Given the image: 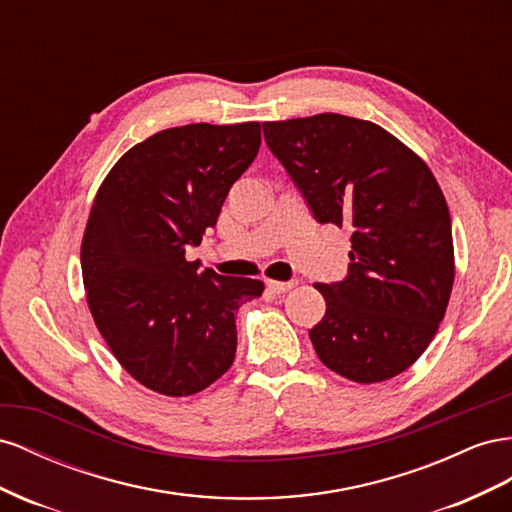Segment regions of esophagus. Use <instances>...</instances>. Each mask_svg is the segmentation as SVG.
<instances>
[{
    "label": "esophagus",
    "mask_w": 512,
    "mask_h": 512,
    "mask_svg": "<svg viewBox=\"0 0 512 512\" xmlns=\"http://www.w3.org/2000/svg\"><path fill=\"white\" fill-rule=\"evenodd\" d=\"M294 285H296L294 281H287V283H283V281H268L266 287L272 291V294L279 296V294H285V291H289Z\"/></svg>",
    "instance_id": "34e87169"
}]
</instances>
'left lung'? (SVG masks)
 <instances>
[{"mask_svg":"<svg viewBox=\"0 0 512 512\" xmlns=\"http://www.w3.org/2000/svg\"><path fill=\"white\" fill-rule=\"evenodd\" d=\"M264 139L315 221L354 229L345 279L315 285L326 300L309 330L319 360L358 384L410 369L455 281L450 214L433 173L384 128L339 113L266 122Z\"/></svg>","mask_w":512,"mask_h":512,"instance_id":"obj_1","label":"left lung"}]
</instances>
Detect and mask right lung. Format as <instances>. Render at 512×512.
<instances>
[{"label": "right lung", "mask_w": 512, "mask_h": 512, "mask_svg": "<svg viewBox=\"0 0 512 512\" xmlns=\"http://www.w3.org/2000/svg\"><path fill=\"white\" fill-rule=\"evenodd\" d=\"M259 122L167 128L130 148L102 182L81 244L92 317L139 384L188 397L236 358V313L264 283L188 261L251 167Z\"/></svg>", "instance_id": "obj_1"}]
</instances>
